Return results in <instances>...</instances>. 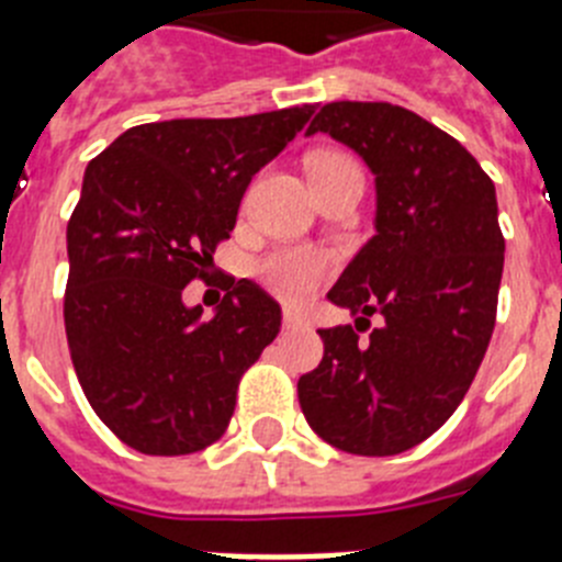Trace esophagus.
<instances>
[{"mask_svg": "<svg viewBox=\"0 0 562 562\" xmlns=\"http://www.w3.org/2000/svg\"><path fill=\"white\" fill-rule=\"evenodd\" d=\"M306 326H310V321L301 312L284 310V329H306Z\"/></svg>", "mask_w": 562, "mask_h": 562, "instance_id": "1", "label": "esophagus"}]
</instances>
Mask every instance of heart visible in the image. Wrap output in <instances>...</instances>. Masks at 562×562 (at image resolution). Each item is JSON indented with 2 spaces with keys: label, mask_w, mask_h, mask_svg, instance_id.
I'll list each match as a JSON object with an SVG mask.
<instances>
[{
  "label": "heart",
  "mask_w": 562,
  "mask_h": 562,
  "mask_svg": "<svg viewBox=\"0 0 562 562\" xmlns=\"http://www.w3.org/2000/svg\"><path fill=\"white\" fill-rule=\"evenodd\" d=\"M312 173L321 171V168L329 166H355L349 157L342 154H315L312 157ZM258 278L265 281V286L270 292H276L278 297L284 301H306L317 286L324 284L326 278L335 270V256L326 250H317V247H278V250L267 252L261 261H258Z\"/></svg>",
  "instance_id": "obj_1"
}]
</instances>
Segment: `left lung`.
<instances>
[{"instance_id":"8db88e82","label":"left lung","mask_w":562,"mask_h":562,"mask_svg":"<svg viewBox=\"0 0 562 562\" xmlns=\"http://www.w3.org/2000/svg\"><path fill=\"white\" fill-rule=\"evenodd\" d=\"M315 132L371 168L376 233L329 290L355 326L317 329L324 360L297 380V400L331 448L405 453L453 416L493 337L504 272L495 186L459 140L394 103H326ZM371 314L383 324L362 341Z\"/></svg>"}]
</instances>
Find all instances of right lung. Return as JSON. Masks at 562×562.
I'll use <instances>...</instances> for the list:
<instances>
[{
  "label": "right lung",
  "mask_w": 562,
  "mask_h": 562,
  "mask_svg": "<svg viewBox=\"0 0 562 562\" xmlns=\"http://www.w3.org/2000/svg\"><path fill=\"white\" fill-rule=\"evenodd\" d=\"M315 106L186 117L123 132L87 166L69 216L64 326L89 405L146 456L205 450L231 425L238 380L281 329L247 278L216 306H186L231 238L247 186Z\"/></svg>",
  "instance_id": "add662e5"
}]
</instances>
